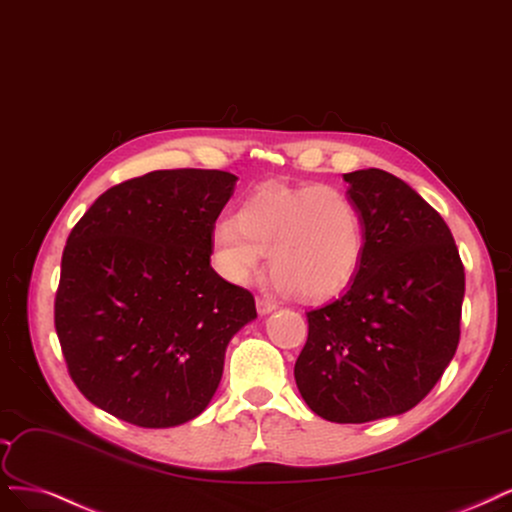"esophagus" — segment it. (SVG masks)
I'll list each match as a JSON object with an SVG mask.
<instances>
[{
    "label": "esophagus",
    "instance_id": "1",
    "mask_svg": "<svg viewBox=\"0 0 512 512\" xmlns=\"http://www.w3.org/2000/svg\"><path fill=\"white\" fill-rule=\"evenodd\" d=\"M256 309H258V313L260 315H267V313H271V311H275L277 309V305L271 301V298H256Z\"/></svg>",
    "mask_w": 512,
    "mask_h": 512
}]
</instances>
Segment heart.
I'll use <instances>...</instances> for the list:
<instances>
[{
    "instance_id": "b5f03b06",
    "label": "heart",
    "mask_w": 512,
    "mask_h": 512,
    "mask_svg": "<svg viewBox=\"0 0 512 512\" xmlns=\"http://www.w3.org/2000/svg\"><path fill=\"white\" fill-rule=\"evenodd\" d=\"M364 245L358 203L324 184H264L211 231V258L228 284H252L269 252L275 286L307 301L341 292L360 269Z\"/></svg>"
}]
</instances>
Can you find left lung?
I'll return each instance as SVG.
<instances>
[{"instance_id": "obj_1", "label": "left lung", "mask_w": 512, "mask_h": 512, "mask_svg": "<svg viewBox=\"0 0 512 512\" xmlns=\"http://www.w3.org/2000/svg\"><path fill=\"white\" fill-rule=\"evenodd\" d=\"M364 218V256L349 288L307 311L294 379L309 409L337 424L407 413L460 343L464 264L438 211L383 169L345 173Z\"/></svg>"}]
</instances>
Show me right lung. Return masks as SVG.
<instances>
[{
  "label": "right lung",
  "instance_id": "right-lung-1",
  "mask_svg": "<svg viewBox=\"0 0 512 512\" xmlns=\"http://www.w3.org/2000/svg\"><path fill=\"white\" fill-rule=\"evenodd\" d=\"M237 178L152 171L105 190L67 237L55 328L86 400L142 428L195 419L216 394L226 345L254 296L209 264Z\"/></svg>",
  "mask_w": 512,
  "mask_h": 512
}]
</instances>
